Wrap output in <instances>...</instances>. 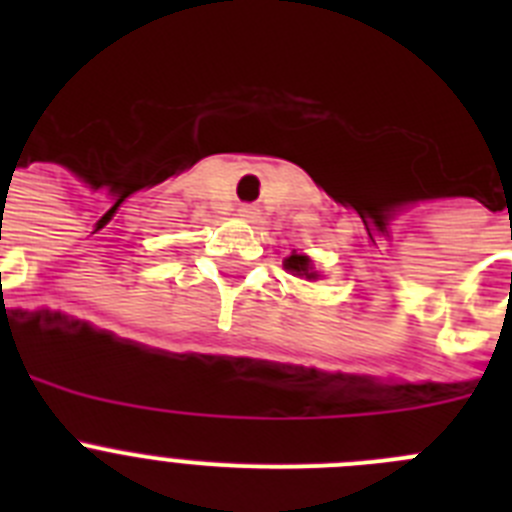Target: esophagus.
I'll return each mask as SVG.
<instances>
[{
    "label": "esophagus",
    "mask_w": 512,
    "mask_h": 512,
    "mask_svg": "<svg viewBox=\"0 0 512 512\" xmlns=\"http://www.w3.org/2000/svg\"><path fill=\"white\" fill-rule=\"evenodd\" d=\"M243 217H251V207H243Z\"/></svg>",
    "instance_id": "obj_1"
}]
</instances>
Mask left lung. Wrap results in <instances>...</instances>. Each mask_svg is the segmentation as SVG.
Returning <instances> with one entry per match:
<instances>
[{
	"instance_id": "1",
	"label": "left lung",
	"mask_w": 512,
	"mask_h": 512,
	"mask_svg": "<svg viewBox=\"0 0 512 512\" xmlns=\"http://www.w3.org/2000/svg\"><path fill=\"white\" fill-rule=\"evenodd\" d=\"M284 266H287L289 271H295L297 277H305V279H312L315 274H312V266H310V259H307L305 253H292V256H287L284 259Z\"/></svg>"
}]
</instances>
